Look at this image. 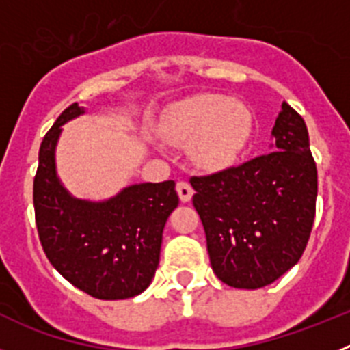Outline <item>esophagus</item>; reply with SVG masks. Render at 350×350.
Returning a JSON list of instances; mask_svg holds the SVG:
<instances>
[{
	"mask_svg": "<svg viewBox=\"0 0 350 350\" xmlns=\"http://www.w3.org/2000/svg\"><path fill=\"white\" fill-rule=\"evenodd\" d=\"M177 193L178 196H180V202L187 203L193 198V187H191L189 182H185V180H178L177 182Z\"/></svg>",
	"mask_w": 350,
	"mask_h": 350,
	"instance_id": "34e87169",
	"label": "esophagus"
}]
</instances>
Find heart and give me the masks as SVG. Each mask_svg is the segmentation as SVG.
Segmentation results:
<instances>
[{"label": "heart", "mask_w": 350, "mask_h": 350, "mask_svg": "<svg viewBox=\"0 0 350 350\" xmlns=\"http://www.w3.org/2000/svg\"><path fill=\"white\" fill-rule=\"evenodd\" d=\"M250 128L252 117L245 105L224 96L202 94L170 113L165 135L173 144H189L191 157L203 168H221L242 152Z\"/></svg>", "instance_id": "obj_1"}]
</instances>
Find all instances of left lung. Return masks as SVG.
<instances>
[{"instance_id":"left-lung-1","label":"left lung","mask_w":350,"mask_h":350,"mask_svg":"<svg viewBox=\"0 0 350 350\" xmlns=\"http://www.w3.org/2000/svg\"><path fill=\"white\" fill-rule=\"evenodd\" d=\"M271 135L270 152L191 177L213 273L238 289L265 287L295 267L314 226L317 168L305 120L282 103Z\"/></svg>"}]
</instances>
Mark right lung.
I'll use <instances>...</instances> for the list:
<instances>
[{
  "mask_svg": "<svg viewBox=\"0 0 350 350\" xmlns=\"http://www.w3.org/2000/svg\"><path fill=\"white\" fill-rule=\"evenodd\" d=\"M82 112L77 103L64 108L40 145L33 182L40 243L77 289L98 299L133 298L156 273L163 230L178 194L175 182L166 180L129 185L105 203L71 198L55 177L54 148L61 126Z\"/></svg>",
  "mask_w": 350,
  "mask_h": 350,
  "instance_id": "1",
  "label": "right lung"
}]
</instances>
